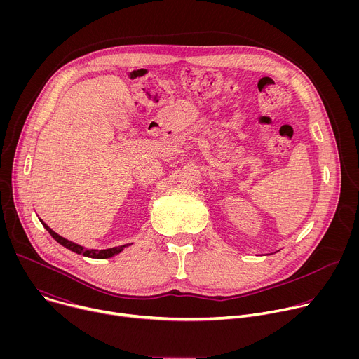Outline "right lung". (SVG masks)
<instances>
[{"label":"right lung","mask_w":359,"mask_h":359,"mask_svg":"<svg viewBox=\"0 0 359 359\" xmlns=\"http://www.w3.org/2000/svg\"><path fill=\"white\" fill-rule=\"evenodd\" d=\"M39 220H41V219H39ZM41 223H42V226L48 230V233H49L50 236H53L61 245H64L65 248H68V250H71V251H74V252H76V254H82V255H85V257H89V259H99V260L111 259V257H114V255H116V254H119L121 251H123V248H126L128 245L133 244V243H130V244H123V245H118V247H112V248H105V250L85 248L83 245H79V244H76V243H74V241H69V240L64 238L62 236L57 234L53 229L48 227L42 220H41Z\"/></svg>","instance_id":"obj_1"}]
</instances>
